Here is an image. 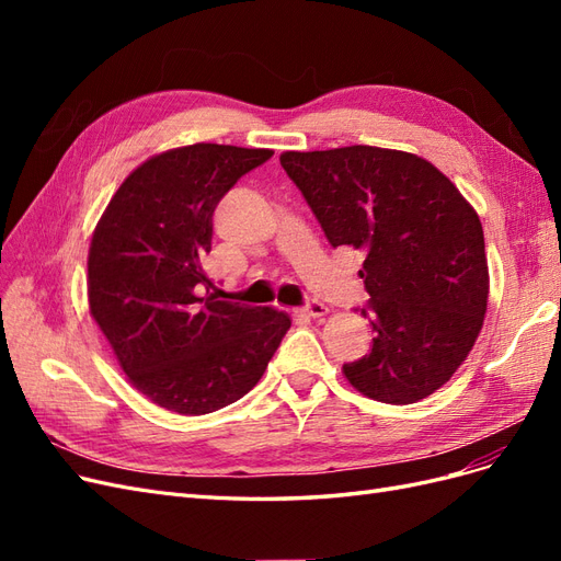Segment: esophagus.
Here are the masks:
<instances>
[{"instance_id":"obj_1","label":"esophagus","mask_w":561,"mask_h":561,"mask_svg":"<svg viewBox=\"0 0 561 561\" xmlns=\"http://www.w3.org/2000/svg\"><path fill=\"white\" fill-rule=\"evenodd\" d=\"M301 313L309 316V318H322V316H328V307H325V304L311 299V301H307V307L301 309Z\"/></svg>"}]
</instances>
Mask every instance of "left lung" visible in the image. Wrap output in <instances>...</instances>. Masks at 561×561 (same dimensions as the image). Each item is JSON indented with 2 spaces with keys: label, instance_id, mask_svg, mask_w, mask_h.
Segmentation results:
<instances>
[{
  "label": "left lung",
  "instance_id": "left-lung-1",
  "mask_svg": "<svg viewBox=\"0 0 561 561\" xmlns=\"http://www.w3.org/2000/svg\"><path fill=\"white\" fill-rule=\"evenodd\" d=\"M332 248L365 254L371 351L346 363L363 396L410 404L447 383L478 339L489 297L478 213L433 163L369 145L285 151Z\"/></svg>",
  "mask_w": 561,
  "mask_h": 561
}]
</instances>
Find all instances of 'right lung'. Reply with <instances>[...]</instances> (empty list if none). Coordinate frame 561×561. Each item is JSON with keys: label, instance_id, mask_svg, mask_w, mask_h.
<instances>
[{"label": "right lung", "instance_id": "obj_1", "mask_svg": "<svg viewBox=\"0 0 561 561\" xmlns=\"http://www.w3.org/2000/svg\"><path fill=\"white\" fill-rule=\"evenodd\" d=\"M271 157L210 142L151 157L95 227L91 316L128 381L165 410L201 416L241 400L290 330L283 311L217 299L201 264L217 203Z\"/></svg>", "mask_w": 561, "mask_h": 561}]
</instances>
